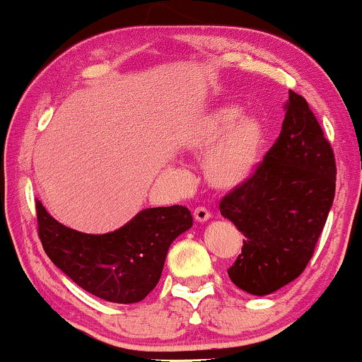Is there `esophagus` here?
Listing matches in <instances>:
<instances>
[{"label":"esophagus","instance_id":"esophagus-1","mask_svg":"<svg viewBox=\"0 0 362 362\" xmlns=\"http://www.w3.org/2000/svg\"><path fill=\"white\" fill-rule=\"evenodd\" d=\"M194 218H195V221L204 223V221H207V219L211 218V213L206 209V207H195V209H194Z\"/></svg>","mask_w":362,"mask_h":362}]
</instances>
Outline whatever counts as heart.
Returning a JSON list of instances; mask_svg holds the SVG:
<instances>
[{
  "label": "heart",
  "instance_id": "1",
  "mask_svg": "<svg viewBox=\"0 0 362 362\" xmlns=\"http://www.w3.org/2000/svg\"><path fill=\"white\" fill-rule=\"evenodd\" d=\"M267 129L257 115H243L238 105H218L187 127L182 144L195 155H206L204 172L211 185L233 189L259 167Z\"/></svg>",
  "mask_w": 362,
  "mask_h": 362
}]
</instances>
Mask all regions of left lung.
<instances>
[{
	"mask_svg": "<svg viewBox=\"0 0 362 362\" xmlns=\"http://www.w3.org/2000/svg\"><path fill=\"white\" fill-rule=\"evenodd\" d=\"M279 138L243 184L219 202L242 231V253L228 269L233 284L265 296L305 271L335 195L334 149L301 95L289 91Z\"/></svg>",
	"mask_w": 362,
	"mask_h": 362,
	"instance_id": "left-lung-1",
	"label": "left lung"
}]
</instances>
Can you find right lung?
I'll list each match as a JSON object with an SVG mask.
<instances>
[{
	"label": "right lung",
	"mask_w": 362,
	"mask_h": 362,
	"mask_svg": "<svg viewBox=\"0 0 362 362\" xmlns=\"http://www.w3.org/2000/svg\"><path fill=\"white\" fill-rule=\"evenodd\" d=\"M37 231L47 257L73 282L112 303H138L160 281L167 252L192 226L184 206L149 207L105 235L64 226L35 201Z\"/></svg>",
	"instance_id": "obj_1"
}]
</instances>
